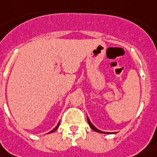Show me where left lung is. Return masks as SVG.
Returning a JSON list of instances; mask_svg holds the SVG:
<instances>
[{
  "mask_svg": "<svg viewBox=\"0 0 157 157\" xmlns=\"http://www.w3.org/2000/svg\"><path fill=\"white\" fill-rule=\"evenodd\" d=\"M87 123H88V124H89V126H90V127H91V128H92V130L96 131V132H98V133H106V134H110V133H114V132H112V133H110V132H103V131H101V130H99L98 128H96L95 126H94V125L92 124V122H91V120H90L89 118L87 117Z\"/></svg>",
  "mask_w": 157,
  "mask_h": 157,
  "instance_id": "1",
  "label": "left lung"
}]
</instances>
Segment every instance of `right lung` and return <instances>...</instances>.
I'll return each mask as SVG.
<instances>
[{
    "mask_svg": "<svg viewBox=\"0 0 157 157\" xmlns=\"http://www.w3.org/2000/svg\"><path fill=\"white\" fill-rule=\"evenodd\" d=\"M59 122L58 123V124H57L56 126V127H55V128H53V129H52V130L51 131V132H49V133H53V132H55V131L56 130L57 128H58V127H59Z\"/></svg>",
    "mask_w": 157,
    "mask_h": 157,
    "instance_id": "add662e5",
    "label": "right lung"
}]
</instances>
